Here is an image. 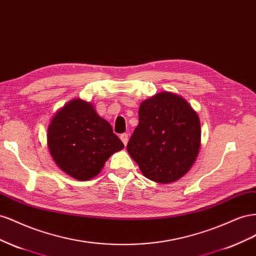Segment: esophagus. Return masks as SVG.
<instances>
[{
    "label": "esophagus",
    "mask_w": 256,
    "mask_h": 256,
    "mask_svg": "<svg viewBox=\"0 0 256 256\" xmlns=\"http://www.w3.org/2000/svg\"><path fill=\"white\" fill-rule=\"evenodd\" d=\"M120 140H122V142L124 144V146L128 144V135L126 133H123L120 135Z\"/></svg>",
    "instance_id": "esophagus-1"
}]
</instances>
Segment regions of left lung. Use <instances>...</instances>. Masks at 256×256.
Here are the masks:
<instances>
[{
    "instance_id": "obj_1",
    "label": "left lung",
    "mask_w": 256,
    "mask_h": 256,
    "mask_svg": "<svg viewBox=\"0 0 256 256\" xmlns=\"http://www.w3.org/2000/svg\"><path fill=\"white\" fill-rule=\"evenodd\" d=\"M140 122L128 152L146 178L172 184L191 170L200 149V121L178 94L160 92L138 109Z\"/></svg>"
}]
</instances>
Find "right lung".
<instances>
[{
    "label": "right lung",
    "mask_w": 256,
    "mask_h": 256,
    "mask_svg": "<svg viewBox=\"0 0 256 256\" xmlns=\"http://www.w3.org/2000/svg\"><path fill=\"white\" fill-rule=\"evenodd\" d=\"M47 146L56 166L79 181L98 176L106 160L124 148L108 121L82 98L70 100L52 116Z\"/></svg>",
    "instance_id": "obj_1"
}]
</instances>
